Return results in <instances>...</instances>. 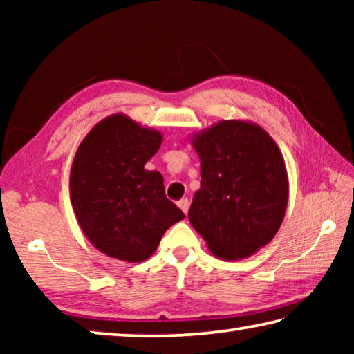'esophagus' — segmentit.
Instances as JSON below:
<instances>
[{
	"mask_svg": "<svg viewBox=\"0 0 354 354\" xmlns=\"http://www.w3.org/2000/svg\"><path fill=\"white\" fill-rule=\"evenodd\" d=\"M178 206L181 207V211H183L184 214H187V211H189V206H190V201H189L187 198H183V200H179V201H178Z\"/></svg>",
	"mask_w": 354,
	"mask_h": 354,
	"instance_id": "1",
	"label": "esophagus"
}]
</instances>
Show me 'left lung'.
<instances>
[{
	"label": "left lung",
	"instance_id": "8db88e82",
	"mask_svg": "<svg viewBox=\"0 0 354 354\" xmlns=\"http://www.w3.org/2000/svg\"><path fill=\"white\" fill-rule=\"evenodd\" d=\"M201 164L189 221L225 261L254 254L277 236L289 201L284 158L266 129L220 120L190 139Z\"/></svg>",
	"mask_w": 354,
	"mask_h": 354
}]
</instances>
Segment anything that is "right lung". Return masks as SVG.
<instances>
[{
	"label": "right lung",
	"mask_w": 354,
	"mask_h": 354,
	"mask_svg": "<svg viewBox=\"0 0 354 354\" xmlns=\"http://www.w3.org/2000/svg\"><path fill=\"white\" fill-rule=\"evenodd\" d=\"M162 139L158 129L118 112L95 124L76 149L71 206L84 236L106 256L147 261L164 232L184 218L167 200L162 175L145 169Z\"/></svg>",
	"instance_id": "right-lung-1"
}]
</instances>
